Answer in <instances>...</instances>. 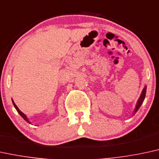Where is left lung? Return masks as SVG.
Masks as SVG:
<instances>
[{
	"instance_id": "obj_1",
	"label": "left lung",
	"mask_w": 159,
	"mask_h": 159,
	"mask_svg": "<svg viewBox=\"0 0 159 159\" xmlns=\"http://www.w3.org/2000/svg\"><path fill=\"white\" fill-rule=\"evenodd\" d=\"M146 91H147V86H145L144 89H143L142 92H141V94L140 95V97H139V100H138V101H137L136 106H135V108L134 112H133V115H134L135 112H136L137 111L139 110V109L140 108L141 105L142 104L143 101H144V98H145V95H146Z\"/></svg>"
}]
</instances>
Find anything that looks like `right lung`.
<instances>
[{"label":"right lung","instance_id":"obj_1","mask_svg":"<svg viewBox=\"0 0 159 159\" xmlns=\"http://www.w3.org/2000/svg\"><path fill=\"white\" fill-rule=\"evenodd\" d=\"M12 103H13V105H14V107H15V109H16V110H17V111H18V113H19V114H20V116H21V117H22L23 118H24V120H25V121H26V122H28V123L31 124V122H30V121H29L28 118H27V117H26V115H25V114H24V113H23V112H21V111H20V110H19V108L18 107H17V106H16V104H15V102H14V101H13V100H12Z\"/></svg>","mask_w":159,"mask_h":159}]
</instances>
